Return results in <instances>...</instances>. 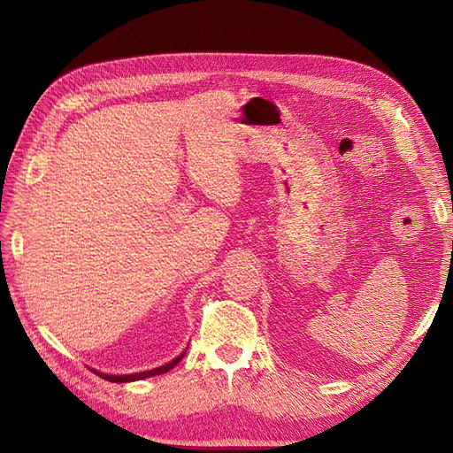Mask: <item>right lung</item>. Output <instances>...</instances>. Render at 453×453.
Segmentation results:
<instances>
[{
	"instance_id": "right-lung-1",
	"label": "right lung",
	"mask_w": 453,
	"mask_h": 453,
	"mask_svg": "<svg viewBox=\"0 0 453 453\" xmlns=\"http://www.w3.org/2000/svg\"><path fill=\"white\" fill-rule=\"evenodd\" d=\"M183 355L185 353H181L180 357H175L172 363H168V365H164V366H158V368H155V370H147V372H138V374H127V376H111V374H102V372H98V370H94L96 374H98L100 378H104V380H109V381H115V383H122V381H135V380H143V378H149V376H158V374H164V372H168V370H172L177 363H180L181 359H183Z\"/></svg>"
}]
</instances>
